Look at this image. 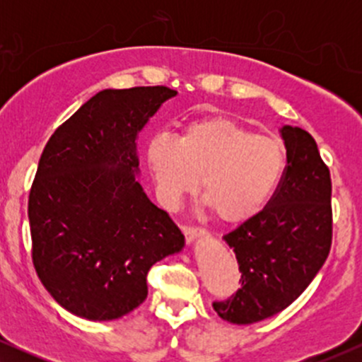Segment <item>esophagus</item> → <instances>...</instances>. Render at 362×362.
<instances>
[{"mask_svg": "<svg viewBox=\"0 0 362 362\" xmlns=\"http://www.w3.org/2000/svg\"><path fill=\"white\" fill-rule=\"evenodd\" d=\"M184 230V235H185V240L187 243H192L195 238H202V236H206V230L204 228H199V226H184L182 228Z\"/></svg>", "mask_w": 362, "mask_h": 362, "instance_id": "34e87169", "label": "esophagus"}]
</instances>
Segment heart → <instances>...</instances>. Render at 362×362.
Wrapping results in <instances>:
<instances>
[{"mask_svg": "<svg viewBox=\"0 0 362 362\" xmlns=\"http://www.w3.org/2000/svg\"><path fill=\"white\" fill-rule=\"evenodd\" d=\"M146 158L168 206L194 192L202 177L206 204L226 224L259 214L286 170V149L279 139L257 134L228 117L194 120L178 139L155 136Z\"/></svg>", "mask_w": 362, "mask_h": 362, "instance_id": "obj_1", "label": "heart"}]
</instances>
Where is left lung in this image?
Here are the masks:
<instances>
[{
	"label": "left lung",
	"instance_id": "obj_1",
	"mask_svg": "<svg viewBox=\"0 0 362 362\" xmlns=\"http://www.w3.org/2000/svg\"><path fill=\"white\" fill-rule=\"evenodd\" d=\"M288 167L267 206L223 240L238 260L240 289L214 301L216 313L250 325L286 310L315 279L332 245V182L317 143L301 127L282 126Z\"/></svg>",
	"mask_w": 362,
	"mask_h": 362
}]
</instances>
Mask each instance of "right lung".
Here are the masks:
<instances>
[{
    "label": "right lung",
    "instance_id": "right-lung-1",
    "mask_svg": "<svg viewBox=\"0 0 362 362\" xmlns=\"http://www.w3.org/2000/svg\"><path fill=\"white\" fill-rule=\"evenodd\" d=\"M167 86L102 90L45 144L28 195L32 260L64 310L117 320L146 300L153 264L184 248L167 211L138 182V136Z\"/></svg>",
    "mask_w": 362,
    "mask_h": 362
}]
</instances>
